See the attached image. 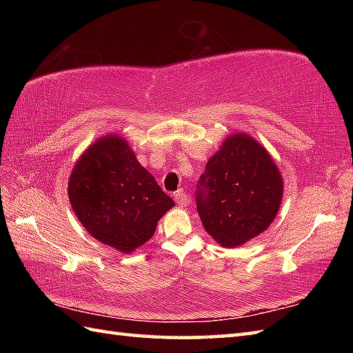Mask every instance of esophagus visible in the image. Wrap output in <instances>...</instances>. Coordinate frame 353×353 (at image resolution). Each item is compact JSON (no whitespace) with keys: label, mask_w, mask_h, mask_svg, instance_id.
I'll return each instance as SVG.
<instances>
[{"label":"esophagus","mask_w":353,"mask_h":353,"mask_svg":"<svg viewBox=\"0 0 353 353\" xmlns=\"http://www.w3.org/2000/svg\"><path fill=\"white\" fill-rule=\"evenodd\" d=\"M174 200L179 206H186L190 203V197L183 190H179L174 192Z\"/></svg>","instance_id":"34e87169"}]
</instances>
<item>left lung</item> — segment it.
Returning <instances> with one entry per match:
<instances>
[{"instance_id": "1", "label": "left lung", "mask_w": 353, "mask_h": 353, "mask_svg": "<svg viewBox=\"0 0 353 353\" xmlns=\"http://www.w3.org/2000/svg\"><path fill=\"white\" fill-rule=\"evenodd\" d=\"M282 190L281 172L267 150L244 133L232 134L199 179L200 220L216 243L241 245L274 220Z\"/></svg>"}]
</instances>
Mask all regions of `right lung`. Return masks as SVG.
<instances>
[{"instance_id": "add662e5", "label": "right lung", "mask_w": 353, "mask_h": 353, "mask_svg": "<svg viewBox=\"0 0 353 353\" xmlns=\"http://www.w3.org/2000/svg\"><path fill=\"white\" fill-rule=\"evenodd\" d=\"M68 196L89 234L123 253L147 243L161 216L174 206L117 134L97 141L81 154Z\"/></svg>"}]
</instances>
